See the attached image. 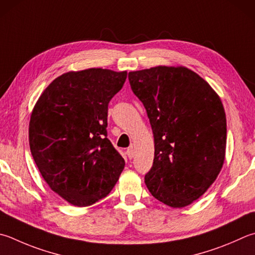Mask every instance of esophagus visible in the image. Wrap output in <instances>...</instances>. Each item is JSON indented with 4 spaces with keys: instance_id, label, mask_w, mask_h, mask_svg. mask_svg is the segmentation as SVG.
<instances>
[{
    "instance_id": "esophagus-1",
    "label": "esophagus",
    "mask_w": 255,
    "mask_h": 255,
    "mask_svg": "<svg viewBox=\"0 0 255 255\" xmlns=\"http://www.w3.org/2000/svg\"><path fill=\"white\" fill-rule=\"evenodd\" d=\"M127 155L128 158H132L134 156V148L132 146L128 147L127 150Z\"/></svg>"
}]
</instances>
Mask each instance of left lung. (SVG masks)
<instances>
[{
  "label": "left lung",
  "instance_id": "obj_1",
  "mask_svg": "<svg viewBox=\"0 0 255 255\" xmlns=\"http://www.w3.org/2000/svg\"><path fill=\"white\" fill-rule=\"evenodd\" d=\"M154 136V160L145 174L151 194L184 208L212 185L222 169L227 118L219 95L183 66H155L128 73Z\"/></svg>",
  "mask_w": 255,
  "mask_h": 255
}]
</instances>
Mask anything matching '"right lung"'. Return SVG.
<instances>
[{
	"label": "right lung",
	"mask_w": 255,
	"mask_h": 255,
	"mask_svg": "<svg viewBox=\"0 0 255 255\" xmlns=\"http://www.w3.org/2000/svg\"><path fill=\"white\" fill-rule=\"evenodd\" d=\"M127 71L88 69L56 78L37 100L28 141L43 179L75 206L107 196L126 162L108 138V107Z\"/></svg>",
	"instance_id": "add662e5"
}]
</instances>
